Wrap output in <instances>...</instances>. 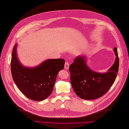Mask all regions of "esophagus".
<instances>
[{
  "label": "esophagus",
  "instance_id": "1",
  "mask_svg": "<svg viewBox=\"0 0 129 129\" xmlns=\"http://www.w3.org/2000/svg\"><path fill=\"white\" fill-rule=\"evenodd\" d=\"M69 64L68 62H66L65 63V68L66 69H68L69 68Z\"/></svg>",
  "mask_w": 129,
  "mask_h": 129
}]
</instances>
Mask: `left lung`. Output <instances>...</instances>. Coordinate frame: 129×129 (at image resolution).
<instances>
[{
    "label": "left lung",
    "mask_w": 129,
    "mask_h": 129,
    "mask_svg": "<svg viewBox=\"0 0 129 129\" xmlns=\"http://www.w3.org/2000/svg\"><path fill=\"white\" fill-rule=\"evenodd\" d=\"M116 59L108 72L99 73L89 68L84 55L78 56L69 66L71 81L76 95L84 100L99 98L106 93L114 83L119 68L117 49H114Z\"/></svg>",
    "instance_id": "left-lung-1"
}]
</instances>
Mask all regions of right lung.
<instances>
[{
  "label": "right lung",
  "mask_w": 129,
  "mask_h": 129,
  "mask_svg": "<svg viewBox=\"0 0 129 129\" xmlns=\"http://www.w3.org/2000/svg\"><path fill=\"white\" fill-rule=\"evenodd\" d=\"M17 44L14 45L11 62L12 78L21 92L29 99L40 101L51 93L58 72L64 68L63 58L48 59L35 67L22 65L16 53Z\"/></svg>",
  "instance_id": "right-lung-1"
}]
</instances>
